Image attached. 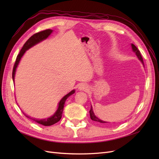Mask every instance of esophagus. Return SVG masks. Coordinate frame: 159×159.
<instances>
[{
  "label": "esophagus",
  "instance_id": "esophagus-1",
  "mask_svg": "<svg viewBox=\"0 0 159 159\" xmlns=\"http://www.w3.org/2000/svg\"><path fill=\"white\" fill-rule=\"evenodd\" d=\"M78 89L81 91H87L88 89V86L85 84H81L79 85Z\"/></svg>",
  "mask_w": 159,
  "mask_h": 159
}]
</instances>
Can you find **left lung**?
<instances>
[{"mask_svg": "<svg viewBox=\"0 0 159 159\" xmlns=\"http://www.w3.org/2000/svg\"><path fill=\"white\" fill-rule=\"evenodd\" d=\"M131 48H132V50H133V52L134 53V54H136V56H137V57L139 58V60H140L141 61V63L143 64V65L144 66V63H143V57L141 56V54L140 52H139V50L137 49V48L134 46L133 44H131ZM89 115H90V118L91 120H93V121H96V122H99L100 123H107L109 122H107V121H102V120L99 119L97 116H95V115L93 112V108H92V106H91V109L89 111Z\"/></svg>", "mask_w": 159, "mask_h": 159, "instance_id": "1", "label": "left lung"}]
</instances>
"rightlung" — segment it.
Instances as JSON below:
<instances>
[{
	"label": "right lung",
	"instance_id": "1",
	"mask_svg": "<svg viewBox=\"0 0 159 159\" xmlns=\"http://www.w3.org/2000/svg\"><path fill=\"white\" fill-rule=\"evenodd\" d=\"M53 30H50V29H48L46 30H43L42 32H38L35 34H34L33 36H32L29 39H28L25 44H24L22 48L21 49V50L20 51V53L18 54L16 60L15 61V64H14V68H13V70H12V80L14 82V77H15V74H16V68L17 67L20 63V61L21 60V58L22 57L23 55L25 54L26 51H27L28 50H29L30 48L33 47L34 46L36 45L38 43H40L41 42H42L43 40H46V38H48L51 34L52 33ZM75 90L73 89L71 90L70 93H68V94H66L65 96H64L63 98H61V99L60 101V102L58 103V107H57V110L56 111V112L53 114L51 117H48V118H46V119H36V118H33V117H30V116H28L26 114H25L24 113L26 116L29 118L33 121H36V123H39L42 125L44 126H50L54 125L55 123H56L57 122H58L60 120L61 118V115H62V113H63V110H64V104L66 99H68L70 95H71L72 94H74L75 93Z\"/></svg>",
	"mask_w": 159,
	"mask_h": 159
}]
</instances>
